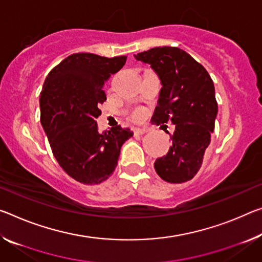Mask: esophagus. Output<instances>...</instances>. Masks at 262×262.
<instances>
[{"label":"esophagus","mask_w":262,"mask_h":262,"mask_svg":"<svg viewBox=\"0 0 262 262\" xmlns=\"http://www.w3.org/2000/svg\"><path fill=\"white\" fill-rule=\"evenodd\" d=\"M148 132V128H135L134 129V133L136 135H142V134H144V133H147Z\"/></svg>","instance_id":"1"}]
</instances>
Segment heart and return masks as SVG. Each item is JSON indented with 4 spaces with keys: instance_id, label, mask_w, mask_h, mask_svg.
Instances as JSON below:
<instances>
[{
    "instance_id": "obj_1",
    "label": "heart",
    "mask_w": 262,
    "mask_h": 262,
    "mask_svg": "<svg viewBox=\"0 0 262 262\" xmlns=\"http://www.w3.org/2000/svg\"><path fill=\"white\" fill-rule=\"evenodd\" d=\"M141 115H142V112H140V111L135 112V114H134L135 118H141Z\"/></svg>"
}]
</instances>
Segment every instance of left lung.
I'll return each instance as SVG.
<instances>
[{
  "instance_id": "8db88e82",
  "label": "left lung",
  "mask_w": 262,
  "mask_h": 262,
  "mask_svg": "<svg viewBox=\"0 0 262 262\" xmlns=\"http://www.w3.org/2000/svg\"><path fill=\"white\" fill-rule=\"evenodd\" d=\"M134 57L150 65L162 85L151 123L170 120L175 124L170 134L172 146L154 168L163 181L184 183L201 169L214 129L218 105L213 81L198 61L178 48H154Z\"/></svg>"
}]
</instances>
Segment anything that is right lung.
<instances>
[{
	"label": "right lung",
	"instance_id": "1",
	"mask_svg": "<svg viewBox=\"0 0 262 262\" xmlns=\"http://www.w3.org/2000/svg\"><path fill=\"white\" fill-rule=\"evenodd\" d=\"M127 57L107 58L74 53L52 69L39 97L40 123L56 160L64 171L82 184L94 185L111 177L120 149L132 138L129 128L112 127L102 133L95 119L112 74Z\"/></svg>",
	"mask_w": 262,
	"mask_h": 262
}]
</instances>
